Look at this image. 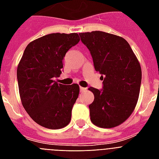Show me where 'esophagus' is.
Masks as SVG:
<instances>
[{
	"instance_id": "34e87169",
	"label": "esophagus",
	"mask_w": 159,
	"mask_h": 159,
	"mask_svg": "<svg viewBox=\"0 0 159 159\" xmlns=\"http://www.w3.org/2000/svg\"><path fill=\"white\" fill-rule=\"evenodd\" d=\"M87 91V88H85V87H80V92H84Z\"/></svg>"
}]
</instances>
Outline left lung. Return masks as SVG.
I'll list each match as a JSON object with an SVG mask.
<instances>
[{"mask_svg": "<svg viewBox=\"0 0 159 159\" xmlns=\"http://www.w3.org/2000/svg\"><path fill=\"white\" fill-rule=\"evenodd\" d=\"M89 49L95 70L103 87L88 88L94 94L89 105L91 121L101 128H113L127 120L135 108L140 91L142 71L127 41L102 31L80 33Z\"/></svg>", "mask_w": 159, "mask_h": 159, "instance_id": "obj_1", "label": "left lung"}]
</instances>
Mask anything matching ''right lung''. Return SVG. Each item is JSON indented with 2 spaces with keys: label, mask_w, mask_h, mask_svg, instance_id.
Instances as JSON below:
<instances>
[{
  "label": "right lung",
  "mask_w": 159,
  "mask_h": 159,
  "mask_svg": "<svg viewBox=\"0 0 159 159\" xmlns=\"http://www.w3.org/2000/svg\"><path fill=\"white\" fill-rule=\"evenodd\" d=\"M79 41L77 33L49 34L29 43L19 62L21 102L32 120L43 127L57 129L71 120L79 86L60 84L53 79L62 73L66 53Z\"/></svg>",
  "instance_id": "1"
}]
</instances>
